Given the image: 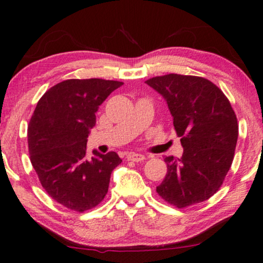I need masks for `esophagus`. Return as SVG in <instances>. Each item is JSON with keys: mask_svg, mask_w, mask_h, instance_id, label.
Returning <instances> with one entry per match:
<instances>
[{"mask_svg": "<svg viewBox=\"0 0 263 263\" xmlns=\"http://www.w3.org/2000/svg\"><path fill=\"white\" fill-rule=\"evenodd\" d=\"M144 159H146V158H144V155L143 154H139V153H130V154L128 155L129 161L139 162V161H143Z\"/></svg>", "mask_w": 263, "mask_h": 263, "instance_id": "esophagus-1", "label": "esophagus"}]
</instances>
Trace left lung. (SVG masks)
I'll return each mask as SVG.
<instances>
[{"label":"left lung","instance_id":"left-lung-1","mask_svg":"<svg viewBox=\"0 0 263 263\" xmlns=\"http://www.w3.org/2000/svg\"><path fill=\"white\" fill-rule=\"evenodd\" d=\"M165 98L180 138V159L166 157L159 196L179 209L201 203L218 191L234 160L237 119L226 95L208 79L170 73L146 81Z\"/></svg>","mask_w":263,"mask_h":263}]
</instances>
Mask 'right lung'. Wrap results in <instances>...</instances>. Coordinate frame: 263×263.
Returning <instances> with one entry per match:
<instances>
[{"label":"right lung","mask_w":263,"mask_h":263,"mask_svg":"<svg viewBox=\"0 0 263 263\" xmlns=\"http://www.w3.org/2000/svg\"><path fill=\"white\" fill-rule=\"evenodd\" d=\"M122 82L100 78L67 79L52 86L37 102L28 124L30 162L57 203L84 212L101 203L110 176L122 160L115 152L87 155L90 129L106 97Z\"/></svg>","instance_id":"1"}]
</instances>
